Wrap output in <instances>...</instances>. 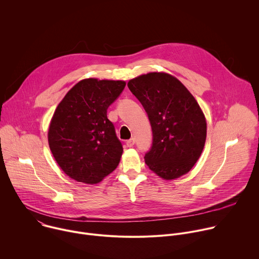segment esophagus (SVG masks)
<instances>
[{"label":"esophagus","instance_id":"34e87169","mask_svg":"<svg viewBox=\"0 0 259 259\" xmlns=\"http://www.w3.org/2000/svg\"><path fill=\"white\" fill-rule=\"evenodd\" d=\"M134 143H135V139H134V138H130V139L127 140V142H126V144H127L128 147H132V146L134 145Z\"/></svg>","mask_w":259,"mask_h":259}]
</instances>
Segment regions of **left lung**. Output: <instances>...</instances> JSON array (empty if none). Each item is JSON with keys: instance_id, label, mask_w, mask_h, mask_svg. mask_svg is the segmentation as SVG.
Returning <instances> with one entry per match:
<instances>
[{"instance_id": "left-lung-1", "label": "left lung", "mask_w": 259, "mask_h": 259, "mask_svg": "<svg viewBox=\"0 0 259 259\" xmlns=\"http://www.w3.org/2000/svg\"><path fill=\"white\" fill-rule=\"evenodd\" d=\"M149 117L153 143L145 164L164 179L188 173L204 149L207 124L197 100L176 78L150 72L128 83Z\"/></svg>"}]
</instances>
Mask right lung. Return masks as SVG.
<instances>
[{"label":"right lung","instance_id":"obj_1","mask_svg":"<svg viewBox=\"0 0 259 259\" xmlns=\"http://www.w3.org/2000/svg\"><path fill=\"white\" fill-rule=\"evenodd\" d=\"M126 83L86 79L73 86L58 104L48 132L50 150L70 178L97 183L120 163L123 145L107 108Z\"/></svg>","mask_w":259,"mask_h":259}]
</instances>
